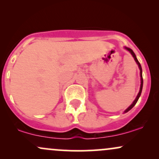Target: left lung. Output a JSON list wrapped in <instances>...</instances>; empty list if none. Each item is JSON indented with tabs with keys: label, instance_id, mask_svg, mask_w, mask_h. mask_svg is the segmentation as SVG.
I'll return each instance as SVG.
<instances>
[{
	"label": "left lung",
	"instance_id": "1",
	"mask_svg": "<svg viewBox=\"0 0 159 159\" xmlns=\"http://www.w3.org/2000/svg\"><path fill=\"white\" fill-rule=\"evenodd\" d=\"M124 48H125V49H126V50L128 51V52H130V53H131V54H132L133 57H134V61H135V62L137 63V64H138V67H139V69H140V87L139 93H138V96H137V97L135 98V99L134 100V102H133L132 105H131L130 106H129V107H128L127 109H125V111H124V112H123V113H127L128 111H130L131 109H132V107H134V105H135V104L137 103V102H138V98H139V97L140 96V94H141V92H142V88H143V77H142V68H141V66H140V63H139V61H138V59H137L135 54H134V52H133V51H132V49H131V48H127V47H124Z\"/></svg>",
	"mask_w": 159,
	"mask_h": 159
}]
</instances>
